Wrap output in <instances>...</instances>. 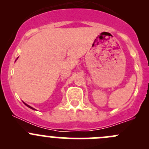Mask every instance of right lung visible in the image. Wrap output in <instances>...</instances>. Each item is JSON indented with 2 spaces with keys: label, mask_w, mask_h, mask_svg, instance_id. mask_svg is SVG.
<instances>
[{
  "label": "right lung",
  "mask_w": 149,
  "mask_h": 149,
  "mask_svg": "<svg viewBox=\"0 0 149 149\" xmlns=\"http://www.w3.org/2000/svg\"><path fill=\"white\" fill-rule=\"evenodd\" d=\"M25 104V103H24ZM26 104V106H27L28 107H29V108H31V109H34V108H33V107H30L29 106V105H28V104Z\"/></svg>",
  "instance_id": "1"
}]
</instances>
